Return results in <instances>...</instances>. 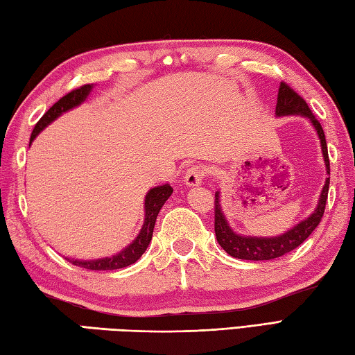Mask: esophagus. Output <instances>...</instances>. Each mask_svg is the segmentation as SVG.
<instances>
[{
	"instance_id": "esophagus-1",
	"label": "esophagus",
	"mask_w": 355,
	"mask_h": 355,
	"mask_svg": "<svg viewBox=\"0 0 355 355\" xmlns=\"http://www.w3.org/2000/svg\"><path fill=\"white\" fill-rule=\"evenodd\" d=\"M205 175H207V170L204 168V165H193V167H190L185 171L184 180L187 185L194 187V185H199L202 180H204Z\"/></svg>"
}]
</instances>
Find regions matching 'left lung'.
Segmentation results:
<instances>
[{
  "mask_svg": "<svg viewBox=\"0 0 355 355\" xmlns=\"http://www.w3.org/2000/svg\"><path fill=\"white\" fill-rule=\"evenodd\" d=\"M288 114H299V116H305L311 121V124L314 125L320 139L324 165H327V173L329 175L328 147H327V139H324V133L320 122L315 119L305 99H303L300 95H297V93H295L286 83H280L277 105H276V116H288ZM328 190H329V178H327V180H324L323 190L320 193V198H319V202H317L314 213L305 220L299 222L297 225H294L291 230H288L286 233L276 237H252V236H241L234 233V231L228 225L225 214L222 211L220 198L218 191L216 193V199H214L216 239H218L220 247L225 250L230 256H233L236 259L271 260V259L282 257L305 242L309 237V234L317 228V225H319L324 213V205H327Z\"/></svg>",
  "mask_w": 355,
  "mask_h": 355,
  "instance_id": "8db88e82",
  "label": "left lung"
}]
</instances>
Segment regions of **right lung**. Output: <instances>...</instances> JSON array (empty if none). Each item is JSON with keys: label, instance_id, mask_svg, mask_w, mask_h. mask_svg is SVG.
I'll list each match as a JSON object with an SVG mask.
<instances>
[{"label": "right lung", "instance_id": "add662e5", "mask_svg": "<svg viewBox=\"0 0 355 355\" xmlns=\"http://www.w3.org/2000/svg\"><path fill=\"white\" fill-rule=\"evenodd\" d=\"M93 89V84H85L81 85L79 89L71 90L67 93L66 96H62L58 103H55L49 110L44 113L32 132L31 136V144L41 130H44L50 122H53L58 116H61L62 113H66L67 110L73 107H78L81 103L87 99L89 93ZM173 193V188L170 184L165 185H157L147 193L146 196V218H144V225L139 231V234L135 239V241L128 245L127 248L122 250L118 254H114L112 257H104V259H96V260H75V259H67L69 262H71L76 266H81V268L85 270H93V271H108V270H119V268H125L128 265H133L137 259H139L144 252H146L148 243L151 241V236H153V228L156 223V218L159 211H161L162 205L165 204Z\"/></svg>", "mask_w": 355, "mask_h": 355}]
</instances>
